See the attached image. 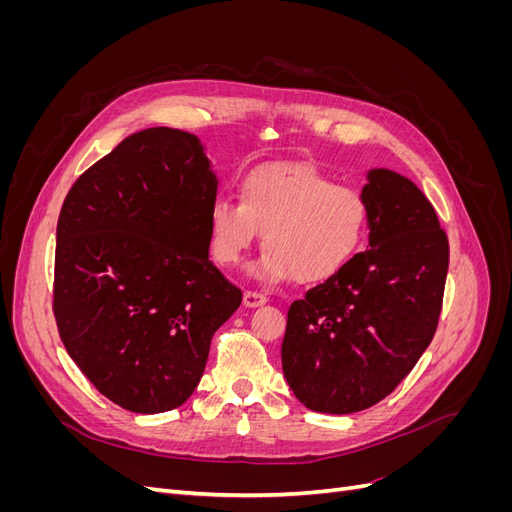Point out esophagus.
Instances as JSON below:
<instances>
[{"instance_id": "esophagus-1", "label": "esophagus", "mask_w": 512, "mask_h": 512, "mask_svg": "<svg viewBox=\"0 0 512 512\" xmlns=\"http://www.w3.org/2000/svg\"><path fill=\"white\" fill-rule=\"evenodd\" d=\"M267 301V297L262 292H256V290H245L243 292V305L245 307H258Z\"/></svg>"}]
</instances>
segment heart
<instances>
[{
  "instance_id": "1",
  "label": "heart",
  "mask_w": 512,
  "mask_h": 512,
  "mask_svg": "<svg viewBox=\"0 0 512 512\" xmlns=\"http://www.w3.org/2000/svg\"><path fill=\"white\" fill-rule=\"evenodd\" d=\"M369 224L361 190L333 183L316 166L273 162L241 179L239 200L220 196L209 207L207 235L213 260L230 267L241 260L258 228L265 252L252 271L277 282H322L359 252Z\"/></svg>"
}]
</instances>
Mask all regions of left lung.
I'll return each instance as SVG.
<instances>
[{
  "instance_id": "left-lung-1",
  "label": "left lung",
  "mask_w": 512,
  "mask_h": 512,
  "mask_svg": "<svg viewBox=\"0 0 512 512\" xmlns=\"http://www.w3.org/2000/svg\"><path fill=\"white\" fill-rule=\"evenodd\" d=\"M369 250L288 307L282 367L303 406L350 414L376 406L433 339L448 239L436 209L393 170H369Z\"/></svg>"
}]
</instances>
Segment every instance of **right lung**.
<instances>
[{
  "label": "right lung",
  "mask_w": 512,
  "mask_h": 512,
  "mask_svg": "<svg viewBox=\"0 0 512 512\" xmlns=\"http://www.w3.org/2000/svg\"><path fill=\"white\" fill-rule=\"evenodd\" d=\"M218 194L198 138L134 132L74 181L57 220L53 314L72 361L113 404L181 406L241 290L209 260Z\"/></svg>",
  "instance_id": "obj_1"
}]
</instances>
